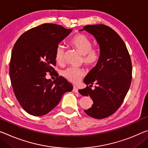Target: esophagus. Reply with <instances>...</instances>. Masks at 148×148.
<instances>
[{
	"mask_svg": "<svg viewBox=\"0 0 148 148\" xmlns=\"http://www.w3.org/2000/svg\"><path fill=\"white\" fill-rule=\"evenodd\" d=\"M72 91H73L74 92H75V93H78V89L76 86H74L73 90H72Z\"/></svg>",
	"mask_w": 148,
	"mask_h": 148,
	"instance_id": "esophagus-1",
	"label": "esophagus"
}]
</instances>
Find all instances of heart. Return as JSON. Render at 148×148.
<instances>
[{
  "mask_svg": "<svg viewBox=\"0 0 148 148\" xmlns=\"http://www.w3.org/2000/svg\"><path fill=\"white\" fill-rule=\"evenodd\" d=\"M69 44L82 54V62L89 67H93L97 64L100 58V51L97 46L92 45L90 38L83 34L75 35L69 40ZM65 49L62 45H58L55 49V58L58 64L64 62ZM85 72L82 68L69 67L61 71V75L68 81L73 84L78 83Z\"/></svg>",
  "mask_w": 148,
  "mask_h": 148,
  "instance_id": "obj_1",
  "label": "heart"
}]
</instances>
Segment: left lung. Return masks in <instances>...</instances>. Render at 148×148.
<instances>
[{"mask_svg": "<svg viewBox=\"0 0 148 148\" xmlns=\"http://www.w3.org/2000/svg\"><path fill=\"white\" fill-rule=\"evenodd\" d=\"M82 30L95 37L99 45L100 58L84 79V83L90 86L79 92L90 95L93 102L84 112L92 118L102 119L112 115L123 103L132 81V61L125 42L112 28L95 24L86 25ZM94 83L96 88L92 90Z\"/></svg>", "mask_w": 148, "mask_h": 148, "instance_id": "obj_1", "label": "left lung"}]
</instances>
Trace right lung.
I'll return each mask as SVG.
<instances>
[{
    "label": "right lung",
    "mask_w": 148,
    "mask_h": 148,
    "mask_svg": "<svg viewBox=\"0 0 148 148\" xmlns=\"http://www.w3.org/2000/svg\"><path fill=\"white\" fill-rule=\"evenodd\" d=\"M71 32L62 25L43 23L23 33L14 46L9 70L11 84L20 105L32 115L47 114L64 93L73 89L53 68L55 49ZM47 72L58 75L55 81L46 79Z\"/></svg>",
    "instance_id": "right-lung-1"
}]
</instances>
